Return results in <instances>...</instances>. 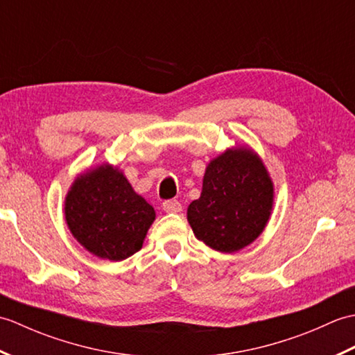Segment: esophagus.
Wrapping results in <instances>:
<instances>
[{"mask_svg":"<svg viewBox=\"0 0 355 355\" xmlns=\"http://www.w3.org/2000/svg\"><path fill=\"white\" fill-rule=\"evenodd\" d=\"M163 210L168 214H178L183 210V206H182V202L177 200H169V201L163 202Z\"/></svg>","mask_w":355,"mask_h":355,"instance_id":"1","label":"esophagus"}]
</instances>
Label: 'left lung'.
<instances>
[{
  "mask_svg": "<svg viewBox=\"0 0 355 355\" xmlns=\"http://www.w3.org/2000/svg\"><path fill=\"white\" fill-rule=\"evenodd\" d=\"M275 205V184L258 153L227 148L209 162L198 200L187 207L197 239L221 253L250 245L267 227Z\"/></svg>",
  "mask_w": 355,
  "mask_h": 355,
  "instance_id": "obj_1",
  "label": "left lung"
}]
</instances>
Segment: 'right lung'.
<instances>
[{"label": "right lung", "mask_w": 355, "mask_h": 355, "mask_svg": "<svg viewBox=\"0 0 355 355\" xmlns=\"http://www.w3.org/2000/svg\"><path fill=\"white\" fill-rule=\"evenodd\" d=\"M74 239L101 259L123 261L143 247L155 210L132 189L122 169L97 164L74 178L64 201Z\"/></svg>", "instance_id": "obj_1"}]
</instances>
